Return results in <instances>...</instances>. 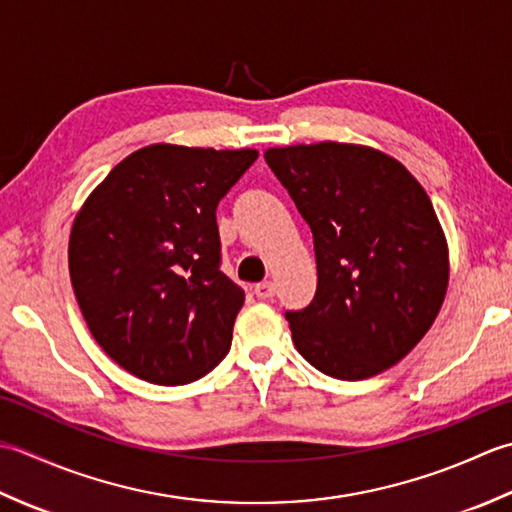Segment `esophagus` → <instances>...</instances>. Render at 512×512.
Masks as SVG:
<instances>
[{
    "instance_id": "esophagus-1",
    "label": "esophagus",
    "mask_w": 512,
    "mask_h": 512,
    "mask_svg": "<svg viewBox=\"0 0 512 512\" xmlns=\"http://www.w3.org/2000/svg\"><path fill=\"white\" fill-rule=\"evenodd\" d=\"M254 294H256L260 300H269V298H274V294H276V285H274V283H269V280H263V283H258V285L254 287Z\"/></svg>"
}]
</instances>
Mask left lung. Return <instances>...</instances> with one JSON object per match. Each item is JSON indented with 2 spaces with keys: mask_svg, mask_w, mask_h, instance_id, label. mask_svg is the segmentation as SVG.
<instances>
[{
  "mask_svg": "<svg viewBox=\"0 0 512 512\" xmlns=\"http://www.w3.org/2000/svg\"><path fill=\"white\" fill-rule=\"evenodd\" d=\"M265 161L314 234L316 296L285 311L300 356L338 380L393 367L446 296L448 249L431 198L402 163L362 145H291Z\"/></svg>",
  "mask_w": 512,
  "mask_h": 512,
  "instance_id": "obj_1",
  "label": "left lung"
}]
</instances>
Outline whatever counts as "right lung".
<instances>
[{"mask_svg":"<svg viewBox=\"0 0 512 512\" xmlns=\"http://www.w3.org/2000/svg\"><path fill=\"white\" fill-rule=\"evenodd\" d=\"M256 159L150 145L77 214L68 265L79 309L99 347L137 378L190 384L232 347L245 291L221 271L216 207Z\"/></svg>","mask_w":512,"mask_h":512,"instance_id":"right-lung-1","label":"right lung"}]
</instances>
